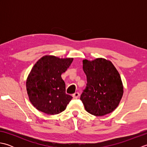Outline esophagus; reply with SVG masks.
<instances>
[{"instance_id":"34e87169","label":"esophagus","mask_w":147,"mask_h":147,"mask_svg":"<svg viewBox=\"0 0 147 147\" xmlns=\"http://www.w3.org/2000/svg\"><path fill=\"white\" fill-rule=\"evenodd\" d=\"M73 96L74 98H78L80 96V93L78 92L74 93V94L73 95Z\"/></svg>"}]
</instances>
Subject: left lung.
Here are the masks:
<instances>
[{
	"instance_id": "1",
	"label": "left lung",
	"mask_w": 147,
	"mask_h": 147,
	"mask_svg": "<svg viewBox=\"0 0 147 147\" xmlns=\"http://www.w3.org/2000/svg\"><path fill=\"white\" fill-rule=\"evenodd\" d=\"M83 69L87 84L80 99L85 110L95 116H103L114 111L124 93L120 74L114 64L104 58L84 59Z\"/></svg>"
}]
</instances>
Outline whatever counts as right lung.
I'll use <instances>...</instances> for the list:
<instances>
[{
    "mask_svg": "<svg viewBox=\"0 0 147 147\" xmlns=\"http://www.w3.org/2000/svg\"><path fill=\"white\" fill-rule=\"evenodd\" d=\"M73 58L44 55L33 65L26 86L30 101L37 110L49 115L64 111L73 97L65 93L62 73L67 70Z\"/></svg>",
    "mask_w": 147,
    "mask_h": 147,
    "instance_id": "obj_1",
    "label": "right lung"
}]
</instances>
